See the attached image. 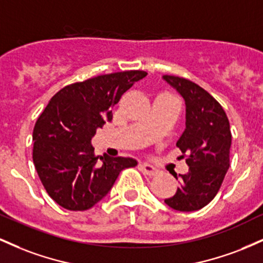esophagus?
I'll list each match as a JSON object with an SVG mask.
<instances>
[{"instance_id":"1","label":"esophagus","mask_w":263,"mask_h":263,"mask_svg":"<svg viewBox=\"0 0 263 263\" xmlns=\"http://www.w3.org/2000/svg\"><path fill=\"white\" fill-rule=\"evenodd\" d=\"M140 168L143 173L147 174V176H157V174L159 173V171L157 170L155 165L149 164V163H141Z\"/></svg>"}]
</instances>
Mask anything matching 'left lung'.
<instances>
[{
  "label": "left lung",
  "mask_w": 263,
  "mask_h": 263,
  "mask_svg": "<svg viewBox=\"0 0 263 263\" xmlns=\"http://www.w3.org/2000/svg\"><path fill=\"white\" fill-rule=\"evenodd\" d=\"M162 79L185 102V129L177 147L190 155L188 173L173 174L179 186L164 203L178 211H195L215 198L230 167V123L221 105L203 87L173 75Z\"/></svg>",
  "instance_id": "1"
}]
</instances>
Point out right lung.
<instances>
[{"label":"right lung","instance_id":"right-lung-1","mask_svg":"<svg viewBox=\"0 0 263 263\" xmlns=\"http://www.w3.org/2000/svg\"><path fill=\"white\" fill-rule=\"evenodd\" d=\"M146 71L100 75L59 90L33 129V163L49 197L68 210H87L108 194L129 157H95L91 138L112 120L111 108Z\"/></svg>","mask_w":263,"mask_h":263}]
</instances>
